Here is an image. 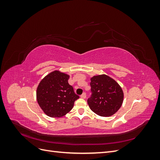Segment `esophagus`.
<instances>
[{"label": "esophagus", "instance_id": "obj_1", "mask_svg": "<svg viewBox=\"0 0 160 160\" xmlns=\"http://www.w3.org/2000/svg\"><path fill=\"white\" fill-rule=\"evenodd\" d=\"M85 98H86V93H83V94L81 95V98H82V99H85Z\"/></svg>", "mask_w": 160, "mask_h": 160}]
</instances>
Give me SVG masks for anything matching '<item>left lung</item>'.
Masks as SVG:
<instances>
[{"instance_id": "1", "label": "left lung", "mask_w": 160, "mask_h": 160, "mask_svg": "<svg viewBox=\"0 0 160 160\" xmlns=\"http://www.w3.org/2000/svg\"><path fill=\"white\" fill-rule=\"evenodd\" d=\"M91 95L88 99L90 109L102 117H109L119 109L123 101V92L113 79L106 75L91 78Z\"/></svg>"}]
</instances>
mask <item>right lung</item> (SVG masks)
<instances>
[{"label":"right lung","instance_id":"1","mask_svg":"<svg viewBox=\"0 0 160 160\" xmlns=\"http://www.w3.org/2000/svg\"><path fill=\"white\" fill-rule=\"evenodd\" d=\"M69 75L55 71L45 77L38 85L37 102L51 118H61L69 113L79 98L69 84Z\"/></svg>","mask_w":160,"mask_h":160}]
</instances>
